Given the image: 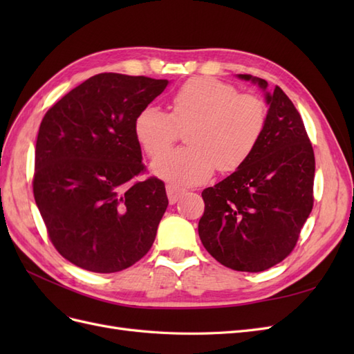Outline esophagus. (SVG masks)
Here are the masks:
<instances>
[{
	"label": "esophagus",
	"mask_w": 354,
	"mask_h": 354,
	"mask_svg": "<svg viewBox=\"0 0 354 354\" xmlns=\"http://www.w3.org/2000/svg\"><path fill=\"white\" fill-rule=\"evenodd\" d=\"M165 187H167V195H168L169 203H176L178 201V198L186 192L185 187H181V186L174 185V183H167Z\"/></svg>",
	"instance_id": "esophagus-1"
}]
</instances>
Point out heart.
<instances>
[{"label":"heart","mask_w":354,"mask_h":354,"mask_svg":"<svg viewBox=\"0 0 354 354\" xmlns=\"http://www.w3.org/2000/svg\"><path fill=\"white\" fill-rule=\"evenodd\" d=\"M267 125V106L259 95L232 84L201 77L186 81L171 99V112L147 104L134 120V134L146 155L156 159L189 128L185 149L153 164L164 178L198 183L218 168L232 173L251 158Z\"/></svg>","instance_id":"b5f03b06"}]
</instances>
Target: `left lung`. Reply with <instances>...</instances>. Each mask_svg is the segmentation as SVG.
Here are the masks:
<instances>
[{"mask_svg":"<svg viewBox=\"0 0 354 354\" xmlns=\"http://www.w3.org/2000/svg\"><path fill=\"white\" fill-rule=\"evenodd\" d=\"M267 88V81L239 75ZM267 125L251 158L202 192L199 238L223 266L263 272L295 248L313 208L315 152L301 115L281 87L266 93Z\"/></svg>","mask_w":354,"mask_h":354,"instance_id":"obj_1","label":"left lung"}]
</instances>
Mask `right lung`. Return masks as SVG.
Listing matches in <instances>:
<instances>
[{
    "label": "right lung",
    "mask_w": 354,
    "mask_h": 354,
    "mask_svg": "<svg viewBox=\"0 0 354 354\" xmlns=\"http://www.w3.org/2000/svg\"><path fill=\"white\" fill-rule=\"evenodd\" d=\"M167 80L99 73L51 106L39 125L32 187L62 257L115 273L151 250L168 207L162 180L146 167L134 120Z\"/></svg>",
    "instance_id": "1"
}]
</instances>
